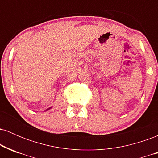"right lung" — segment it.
I'll list each match as a JSON object with an SVG mask.
<instances>
[{
  "instance_id": "1",
  "label": "right lung",
  "mask_w": 158,
  "mask_h": 158,
  "mask_svg": "<svg viewBox=\"0 0 158 158\" xmlns=\"http://www.w3.org/2000/svg\"><path fill=\"white\" fill-rule=\"evenodd\" d=\"M48 109H49V108H48Z\"/></svg>"
}]
</instances>
